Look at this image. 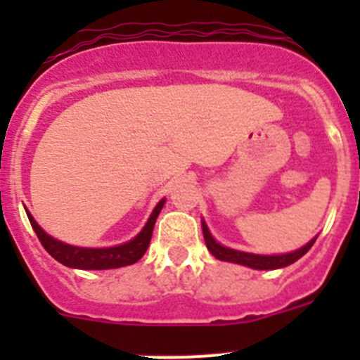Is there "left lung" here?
<instances>
[{
  "label": "left lung",
  "instance_id": "8db88e82",
  "mask_svg": "<svg viewBox=\"0 0 360 360\" xmlns=\"http://www.w3.org/2000/svg\"><path fill=\"white\" fill-rule=\"evenodd\" d=\"M202 231H203V240L207 245L209 252L216 257V259H221V262H231L238 263V265L250 266V269L257 270H274V269H283V266L292 265L294 262H297L299 257H303L308 250L311 249V245L316 243V238L311 241H308L303 249L295 250L290 254H279V256H259V254H249V252H240V250L227 249L224 245L216 243L214 238L211 236L207 225L202 221Z\"/></svg>",
  "mask_w": 360,
  "mask_h": 360
}]
</instances>
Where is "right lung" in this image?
I'll return each mask as SVG.
<instances>
[{"mask_svg": "<svg viewBox=\"0 0 360 360\" xmlns=\"http://www.w3.org/2000/svg\"><path fill=\"white\" fill-rule=\"evenodd\" d=\"M162 207H164V200L158 203L155 211L149 216L148 224L142 229L141 234L133 238L128 243L119 245V247H110V249H82V247H72L63 241L53 240L49 236L39 225L36 224V219L32 218L30 212L27 211L28 219H30L32 229L36 231L37 238H39L41 245L44 250L57 259L59 263L72 269H82V270H106V269H119V266L133 265L141 259L146 254L151 241L153 229H155V221H157L158 214H160Z\"/></svg>", "mask_w": 360, "mask_h": 360, "instance_id": "obj_1", "label": "right lung"}]
</instances>
